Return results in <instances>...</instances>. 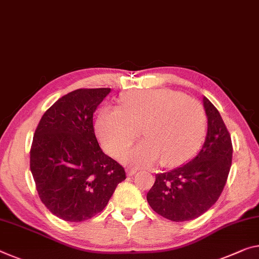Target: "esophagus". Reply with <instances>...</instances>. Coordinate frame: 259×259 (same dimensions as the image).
Listing matches in <instances>:
<instances>
[{
    "label": "esophagus",
    "instance_id": "34e87169",
    "mask_svg": "<svg viewBox=\"0 0 259 259\" xmlns=\"http://www.w3.org/2000/svg\"><path fill=\"white\" fill-rule=\"evenodd\" d=\"M137 170H138V169H136V168H129V169L126 170V174H128L129 176H131V175L136 174Z\"/></svg>",
    "mask_w": 259,
    "mask_h": 259
}]
</instances>
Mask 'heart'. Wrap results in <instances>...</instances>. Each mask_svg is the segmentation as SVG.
<instances>
[{
  "instance_id": "b5f03b06",
  "label": "heart",
  "mask_w": 259,
  "mask_h": 259,
  "mask_svg": "<svg viewBox=\"0 0 259 259\" xmlns=\"http://www.w3.org/2000/svg\"><path fill=\"white\" fill-rule=\"evenodd\" d=\"M122 108L107 107L99 113L96 130L102 145L120 154L139 136L141 144L121 154V160L137 166H179L191 157L206 129L203 106L169 89H150L126 93Z\"/></svg>"
}]
</instances>
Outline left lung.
I'll return each instance as SVG.
<instances>
[{
	"mask_svg": "<svg viewBox=\"0 0 259 259\" xmlns=\"http://www.w3.org/2000/svg\"><path fill=\"white\" fill-rule=\"evenodd\" d=\"M203 104L207 133L202 149L184 165L155 175L146 196L152 210L176 223L198 218L218 200L232 166L231 135L206 97Z\"/></svg>",
	"mask_w": 259,
	"mask_h": 259,
	"instance_id": "1",
	"label": "left lung"
}]
</instances>
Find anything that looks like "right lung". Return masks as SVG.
<instances>
[{"mask_svg":"<svg viewBox=\"0 0 259 259\" xmlns=\"http://www.w3.org/2000/svg\"><path fill=\"white\" fill-rule=\"evenodd\" d=\"M110 89H78L49 107L36 126L30 168L41 202L60 219L80 223L108 204L125 180L120 163L100 149L93 113Z\"/></svg>","mask_w":259,"mask_h":259,"instance_id":"1","label":"right lung"}]
</instances>
